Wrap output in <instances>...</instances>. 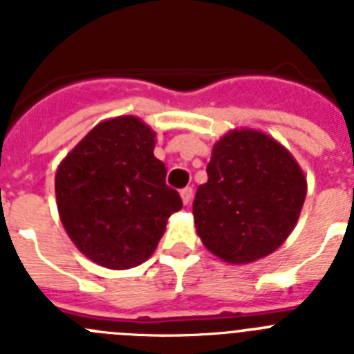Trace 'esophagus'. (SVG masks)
I'll use <instances>...</instances> for the list:
<instances>
[{"mask_svg":"<svg viewBox=\"0 0 354 354\" xmlns=\"http://www.w3.org/2000/svg\"><path fill=\"white\" fill-rule=\"evenodd\" d=\"M192 196H193V187L192 186H186L180 189V198H183L184 204H189L192 202Z\"/></svg>","mask_w":354,"mask_h":354,"instance_id":"1","label":"esophagus"}]
</instances>
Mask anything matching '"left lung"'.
Wrapping results in <instances>:
<instances>
[{
  "label": "left lung",
  "mask_w": 354,
  "mask_h": 354,
  "mask_svg": "<svg viewBox=\"0 0 354 354\" xmlns=\"http://www.w3.org/2000/svg\"><path fill=\"white\" fill-rule=\"evenodd\" d=\"M305 195V175L280 143L259 131H232L214 145L207 183L196 189V232L225 262L259 261L287 239Z\"/></svg>",
  "instance_id": "obj_1"
}]
</instances>
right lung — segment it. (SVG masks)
<instances>
[{
	"instance_id": "obj_1",
	"label": "right lung",
	"mask_w": 354,
	"mask_h": 354,
	"mask_svg": "<svg viewBox=\"0 0 354 354\" xmlns=\"http://www.w3.org/2000/svg\"><path fill=\"white\" fill-rule=\"evenodd\" d=\"M154 131L136 117L93 127L62 161L55 189L68 237L109 270L145 262L183 207L167 186V167L154 156Z\"/></svg>"
}]
</instances>
